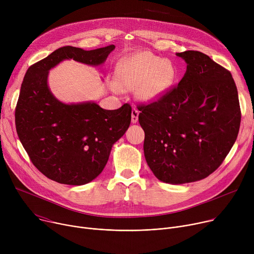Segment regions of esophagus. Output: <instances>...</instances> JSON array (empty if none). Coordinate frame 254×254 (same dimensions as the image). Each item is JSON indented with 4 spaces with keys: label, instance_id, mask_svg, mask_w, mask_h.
I'll return each instance as SVG.
<instances>
[{
    "label": "esophagus",
    "instance_id": "1",
    "mask_svg": "<svg viewBox=\"0 0 254 254\" xmlns=\"http://www.w3.org/2000/svg\"><path fill=\"white\" fill-rule=\"evenodd\" d=\"M139 113H140V111L136 108H132V110H131V123L132 124H135L137 122V120H139Z\"/></svg>",
    "mask_w": 254,
    "mask_h": 254
}]
</instances>
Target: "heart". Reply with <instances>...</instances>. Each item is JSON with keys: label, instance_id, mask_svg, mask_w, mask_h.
I'll use <instances>...</instances> for the list:
<instances>
[{"label": "heart", "instance_id": "heart-1", "mask_svg": "<svg viewBox=\"0 0 254 254\" xmlns=\"http://www.w3.org/2000/svg\"><path fill=\"white\" fill-rule=\"evenodd\" d=\"M176 75L172 62L144 52L128 56L119 64L117 81L121 90H137L139 97L149 102L162 97L173 85Z\"/></svg>", "mask_w": 254, "mask_h": 254}]
</instances>
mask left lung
<instances>
[{
    "mask_svg": "<svg viewBox=\"0 0 254 254\" xmlns=\"http://www.w3.org/2000/svg\"><path fill=\"white\" fill-rule=\"evenodd\" d=\"M187 73L157 100L140 103L144 153L154 175L172 184L212 174L234 145L241 122L231 73L196 51L177 53Z\"/></svg>",
    "mask_w": 254,
    "mask_h": 254,
    "instance_id": "8db88e82",
    "label": "left lung"
}]
</instances>
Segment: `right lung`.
Masks as SVG:
<instances>
[{
    "label": "right lung",
    "mask_w": 254,
    "mask_h": 254,
    "mask_svg": "<svg viewBox=\"0 0 254 254\" xmlns=\"http://www.w3.org/2000/svg\"><path fill=\"white\" fill-rule=\"evenodd\" d=\"M114 48H61L30 65L23 79L15 108L16 130L32 164L54 181L82 186L96 178L112 145L129 127L131 106L106 110L91 102L62 103L48 87L49 70L65 59L100 64Z\"/></svg>",
    "instance_id": "1"
}]
</instances>
